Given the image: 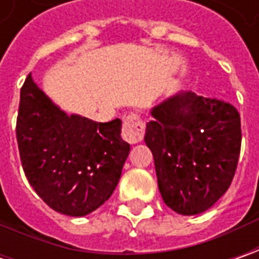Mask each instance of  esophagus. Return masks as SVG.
<instances>
[{
  "instance_id": "esophagus-1",
  "label": "esophagus",
  "mask_w": 259,
  "mask_h": 259,
  "mask_svg": "<svg viewBox=\"0 0 259 259\" xmlns=\"http://www.w3.org/2000/svg\"><path fill=\"white\" fill-rule=\"evenodd\" d=\"M145 133V124L138 114H130L124 118L122 124V138L130 144H137L143 141Z\"/></svg>"
}]
</instances>
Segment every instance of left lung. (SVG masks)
I'll return each instance as SVG.
<instances>
[{"label": "left lung", "mask_w": 259, "mask_h": 259, "mask_svg": "<svg viewBox=\"0 0 259 259\" xmlns=\"http://www.w3.org/2000/svg\"><path fill=\"white\" fill-rule=\"evenodd\" d=\"M144 141L164 203L180 214L213 206L232 183L241 153V116L228 102L182 92L157 105Z\"/></svg>", "instance_id": "obj_1"}]
</instances>
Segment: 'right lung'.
Listing matches in <instances>:
<instances>
[{
	"mask_svg": "<svg viewBox=\"0 0 259 259\" xmlns=\"http://www.w3.org/2000/svg\"><path fill=\"white\" fill-rule=\"evenodd\" d=\"M121 124L65 114L27 76L15 133L25 177L45 203L85 216L111 197L130 153Z\"/></svg>",
	"mask_w": 259,
	"mask_h": 259,
	"instance_id": "obj_1",
	"label": "right lung"
}]
</instances>
